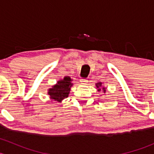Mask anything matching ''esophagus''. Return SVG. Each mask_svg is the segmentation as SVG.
I'll use <instances>...</instances> for the list:
<instances>
[{
  "label": "esophagus",
  "instance_id": "obj_1",
  "mask_svg": "<svg viewBox=\"0 0 154 154\" xmlns=\"http://www.w3.org/2000/svg\"><path fill=\"white\" fill-rule=\"evenodd\" d=\"M80 82H81L83 84H86V83H88V80H87L86 79H81V80H80Z\"/></svg>",
  "mask_w": 154,
  "mask_h": 154
}]
</instances>
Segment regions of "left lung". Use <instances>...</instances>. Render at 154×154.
I'll use <instances>...</instances> for the list:
<instances>
[{"label": "left lung", "instance_id": "left-lung-1", "mask_svg": "<svg viewBox=\"0 0 154 154\" xmlns=\"http://www.w3.org/2000/svg\"><path fill=\"white\" fill-rule=\"evenodd\" d=\"M96 86V88L97 89V91H103V93H106V88L105 87H102V83L101 82H98V83H97L95 84Z\"/></svg>", "mask_w": 154, "mask_h": 154}]
</instances>
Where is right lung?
Listing matches in <instances>:
<instances>
[{"label":"right lung","instance_id":"right-lung-1","mask_svg":"<svg viewBox=\"0 0 154 154\" xmlns=\"http://www.w3.org/2000/svg\"><path fill=\"white\" fill-rule=\"evenodd\" d=\"M72 86V80L70 77L66 76L63 80L57 81L55 85L50 88L48 94L52 101L62 102L65 98L68 97Z\"/></svg>","mask_w":154,"mask_h":154}]
</instances>
